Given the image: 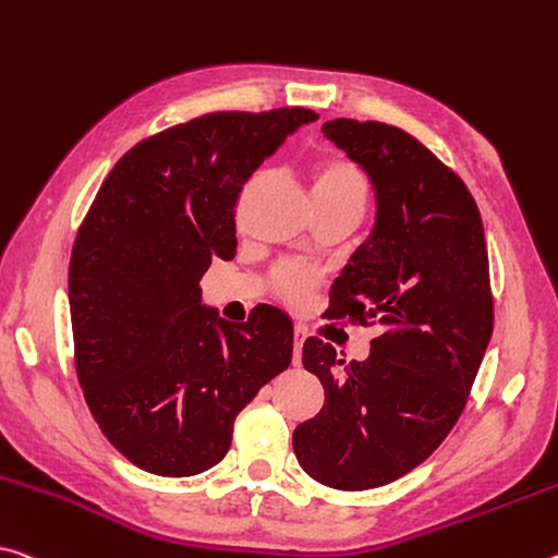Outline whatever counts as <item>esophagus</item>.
Here are the masks:
<instances>
[{
	"label": "esophagus",
	"mask_w": 558,
	"mask_h": 558,
	"mask_svg": "<svg viewBox=\"0 0 558 558\" xmlns=\"http://www.w3.org/2000/svg\"><path fill=\"white\" fill-rule=\"evenodd\" d=\"M307 338V332L303 327H295V340H293V365H300V352H303V342Z\"/></svg>",
	"instance_id": "34e87169"
}]
</instances>
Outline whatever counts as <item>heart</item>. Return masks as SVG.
<instances>
[{"mask_svg":"<svg viewBox=\"0 0 558 558\" xmlns=\"http://www.w3.org/2000/svg\"><path fill=\"white\" fill-rule=\"evenodd\" d=\"M367 185L362 173L340 156H323L313 166V201L344 203V206L365 208ZM313 286L311 272L298 265H282L276 270V290L288 303H300Z\"/></svg>","mask_w":558,"mask_h":558,"instance_id":"1","label":"heart"}]
</instances>
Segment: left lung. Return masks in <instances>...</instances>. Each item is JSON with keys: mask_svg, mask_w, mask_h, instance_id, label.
I'll return each instance as SVG.
<instances>
[{"mask_svg": "<svg viewBox=\"0 0 558 558\" xmlns=\"http://www.w3.org/2000/svg\"><path fill=\"white\" fill-rule=\"evenodd\" d=\"M323 134L367 173L375 226L332 282L327 317L379 323L367 360L307 338L325 404L293 449L315 482L375 489L412 472L462 414L494 330L484 226L454 171L402 129L335 119Z\"/></svg>", "mask_w": 558, "mask_h": 558, "instance_id": "left-lung-1", "label": "left lung"}]
</instances>
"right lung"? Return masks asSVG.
<instances>
[{"label":"right lung","instance_id":"right-lung-1","mask_svg":"<svg viewBox=\"0 0 558 558\" xmlns=\"http://www.w3.org/2000/svg\"><path fill=\"white\" fill-rule=\"evenodd\" d=\"M311 109L218 111L144 138L106 175L69 263L76 375L131 464L191 476L231 449L238 412L293 357V323L255 307L233 325L201 303L235 255V201Z\"/></svg>","mask_w":558,"mask_h":558}]
</instances>
